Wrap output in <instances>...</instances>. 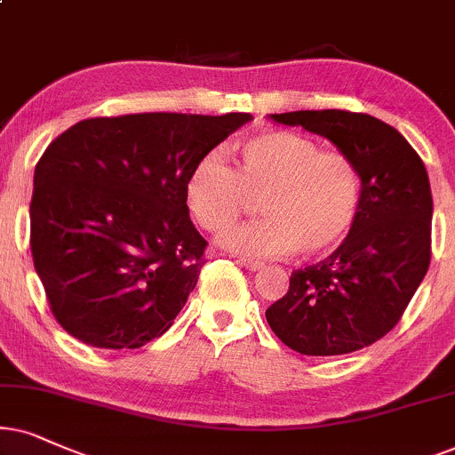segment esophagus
Returning a JSON list of instances; mask_svg holds the SVG:
<instances>
[{"label": "esophagus", "instance_id": "obj_1", "mask_svg": "<svg viewBox=\"0 0 455 455\" xmlns=\"http://www.w3.org/2000/svg\"><path fill=\"white\" fill-rule=\"evenodd\" d=\"M239 267H243L247 270H251V273H256V270H260L264 264L258 262V260H250V258H239Z\"/></svg>", "mask_w": 455, "mask_h": 455}]
</instances>
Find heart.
<instances>
[{
    "label": "heart",
    "mask_w": 455,
    "mask_h": 455,
    "mask_svg": "<svg viewBox=\"0 0 455 455\" xmlns=\"http://www.w3.org/2000/svg\"><path fill=\"white\" fill-rule=\"evenodd\" d=\"M260 199L262 220L231 228L220 245L247 258L330 251L347 237L361 180L344 153L321 151L296 132L270 130L241 142L237 170L210 153L188 176L187 204L205 231L220 233Z\"/></svg>",
    "instance_id": "obj_1"
}]
</instances>
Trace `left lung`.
Returning a JSON list of instances; mask_svg holds the SVG:
<instances>
[{
    "mask_svg": "<svg viewBox=\"0 0 455 455\" xmlns=\"http://www.w3.org/2000/svg\"><path fill=\"white\" fill-rule=\"evenodd\" d=\"M323 136L361 180L356 218L323 262L291 273L290 291L267 321L285 347L331 356L365 348L399 323L430 264L433 195L422 159L393 125L365 113L268 115Z\"/></svg>",
    "mask_w": 455,
    "mask_h": 455,
    "instance_id": "1",
    "label": "left lung"
}]
</instances>
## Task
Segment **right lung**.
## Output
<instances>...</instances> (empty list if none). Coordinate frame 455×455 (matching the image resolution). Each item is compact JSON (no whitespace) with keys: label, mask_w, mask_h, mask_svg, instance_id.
<instances>
[{"label":"right lung","mask_w":455,"mask_h":455,"mask_svg":"<svg viewBox=\"0 0 455 455\" xmlns=\"http://www.w3.org/2000/svg\"><path fill=\"white\" fill-rule=\"evenodd\" d=\"M251 119L138 113L84 119L36 165L31 254L54 317L99 348H140L174 323L204 267L187 182Z\"/></svg>","instance_id":"obj_1"}]
</instances>
